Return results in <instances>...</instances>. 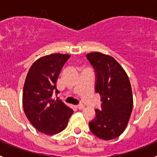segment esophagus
<instances>
[{
  "mask_svg": "<svg viewBox=\"0 0 157 157\" xmlns=\"http://www.w3.org/2000/svg\"><path fill=\"white\" fill-rule=\"evenodd\" d=\"M77 109H80V110H81V109H84V105H82V104H80V105H77Z\"/></svg>",
  "mask_w": 157,
  "mask_h": 157,
  "instance_id": "obj_1",
  "label": "esophagus"
}]
</instances>
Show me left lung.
Wrapping results in <instances>:
<instances>
[{
    "label": "left lung",
    "mask_w": 157,
    "mask_h": 157,
    "mask_svg": "<svg viewBox=\"0 0 157 157\" xmlns=\"http://www.w3.org/2000/svg\"><path fill=\"white\" fill-rule=\"evenodd\" d=\"M96 73V93L101 96V109L90 121V129L102 140L116 138L125 130L133 109V95L128 77L110 55L100 52L86 55Z\"/></svg>",
    "instance_id": "8db88e82"
}]
</instances>
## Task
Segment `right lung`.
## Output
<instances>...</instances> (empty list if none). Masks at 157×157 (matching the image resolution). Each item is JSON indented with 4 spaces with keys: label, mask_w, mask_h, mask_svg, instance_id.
<instances>
[{
    "label": "right lung",
    "mask_w": 157,
    "mask_h": 157,
    "mask_svg": "<svg viewBox=\"0 0 157 157\" xmlns=\"http://www.w3.org/2000/svg\"><path fill=\"white\" fill-rule=\"evenodd\" d=\"M52 54L36 60L28 71L23 92V106L28 120L40 132L58 134L67 125L73 109L61 100L52 99L60 72L70 58Z\"/></svg>",
    "instance_id": "1"
}]
</instances>
